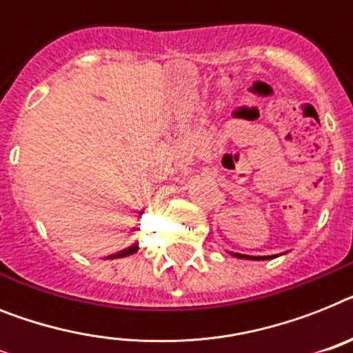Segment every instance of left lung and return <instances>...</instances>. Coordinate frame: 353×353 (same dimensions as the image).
<instances>
[{
	"mask_svg": "<svg viewBox=\"0 0 353 353\" xmlns=\"http://www.w3.org/2000/svg\"><path fill=\"white\" fill-rule=\"evenodd\" d=\"M230 256L237 257V259H248V261H266V259H274L277 256H246V254H237V252H228Z\"/></svg>",
	"mask_w": 353,
	"mask_h": 353,
	"instance_id": "8db88e82",
	"label": "left lung"
}]
</instances>
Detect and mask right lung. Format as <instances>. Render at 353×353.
I'll list each match as a JSON object with an SVG mask.
<instances>
[{"mask_svg":"<svg viewBox=\"0 0 353 353\" xmlns=\"http://www.w3.org/2000/svg\"><path fill=\"white\" fill-rule=\"evenodd\" d=\"M141 216H143V212H141ZM137 250H139V246L134 243V245L127 246V248H123V250L116 252V254H110V256H107L105 259H121V257H127V256H132V254H136Z\"/></svg>","mask_w":353,"mask_h":353,"instance_id":"obj_1","label":"right lung"}]
</instances>
